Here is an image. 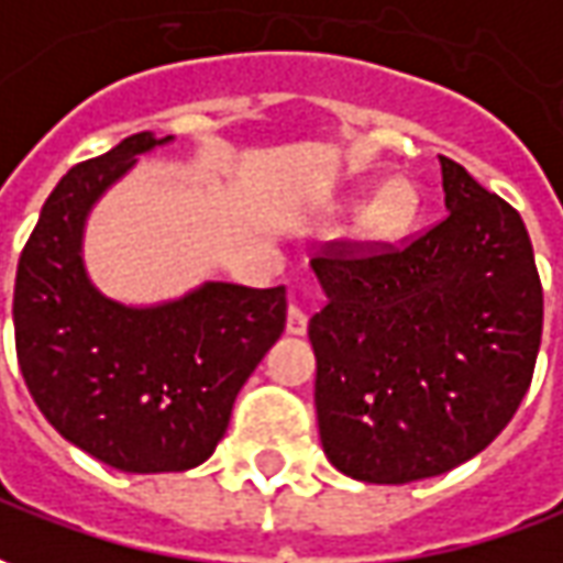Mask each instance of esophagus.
I'll use <instances>...</instances> for the list:
<instances>
[{
	"mask_svg": "<svg viewBox=\"0 0 563 563\" xmlns=\"http://www.w3.org/2000/svg\"><path fill=\"white\" fill-rule=\"evenodd\" d=\"M288 333H294V336H300V333H306V328H309V316H306L300 306H290L288 309Z\"/></svg>",
	"mask_w": 563,
	"mask_h": 563,
	"instance_id": "obj_1",
	"label": "esophagus"
}]
</instances>
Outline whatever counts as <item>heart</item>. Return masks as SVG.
I'll return each mask as SVG.
<instances>
[{
	"mask_svg": "<svg viewBox=\"0 0 563 563\" xmlns=\"http://www.w3.org/2000/svg\"><path fill=\"white\" fill-rule=\"evenodd\" d=\"M413 211V192L405 184H389L377 192L374 205L367 208V223L377 230H393Z\"/></svg>",
	"mask_w": 563,
	"mask_h": 563,
	"instance_id": "obj_1",
	"label": "heart"
}]
</instances>
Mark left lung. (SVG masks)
Returning <instances> with one entry per match:
<instances>
[{
    "label": "left lung",
    "instance_id": "left-lung-1",
    "mask_svg": "<svg viewBox=\"0 0 563 563\" xmlns=\"http://www.w3.org/2000/svg\"><path fill=\"white\" fill-rule=\"evenodd\" d=\"M448 214L395 244L312 257L328 303L309 319L321 448L355 482L444 475L494 441L525 398L542 285L521 214L453 158Z\"/></svg>",
    "mask_w": 563,
    "mask_h": 563
}]
</instances>
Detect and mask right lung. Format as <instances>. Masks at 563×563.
<instances>
[{
  "label": "right lung",
  "mask_w": 563,
  "mask_h": 563,
  "mask_svg": "<svg viewBox=\"0 0 563 563\" xmlns=\"http://www.w3.org/2000/svg\"><path fill=\"white\" fill-rule=\"evenodd\" d=\"M174 137L131 134L54 186L14 282L23 383L69 444L119 472H186L214 453L235 395L285 331V288L205 282L125 306L95 288L81 239L97 199Z\"/></svg>",
  "instance_id": "right-lung-1"
}]
</instances>
